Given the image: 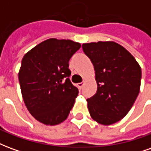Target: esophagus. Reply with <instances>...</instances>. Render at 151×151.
Here are the masks:
<instances>
[{"instance_id":"obj_1","label":"esophagus","mask_w":151,"mask_h":151,"mask_svg":"<svg viewBox=\"0 0 151 151\" xmlns=\"http://www.w3.org/2000/svg\"><path fill=\"white\" fill-rule=\"evenodd\" d=\"M83 85H84L83 82H79V83H78V87L79 89H81L82 86H83Z\"/></svg>"}]
</instances>
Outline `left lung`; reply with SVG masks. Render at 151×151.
Here are the masks:
<instances>
[{"mask_svg":"<svg viewBox=\"0 0 151 151\" xmlns=\"http://www.w3.org/2000/svg\"><path fill=\"white\" fill-rule=\"evenodd\" d=\"M95 71L97 91L86 99L90 115L100 124L120 121L139 94L142 69L132 54L113 41L82 44Z\"/></svg>","mask_w":151,"mask_h":151,"instance_id":"1","label":"left lung"}]
</instances>
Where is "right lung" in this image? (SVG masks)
<instances>
[{
	"mask_svg": "<svg viewBox=\"0 0 151 151\" xmlns=\"http://www.w3.org/2000/svg\"><path fill=\"white\" fill-rule=\"evenodd\" d=\"M81 47L69 40L48 39L27 52L18 79L29 112L46 125L62 123L78 95L69 80V60Z\"/></svg>",
	"mask_w": 151,
	"mask_h": 151,
	"instance_id": "right-lung-1",
	"label": "right lung"
}]
</instances>
